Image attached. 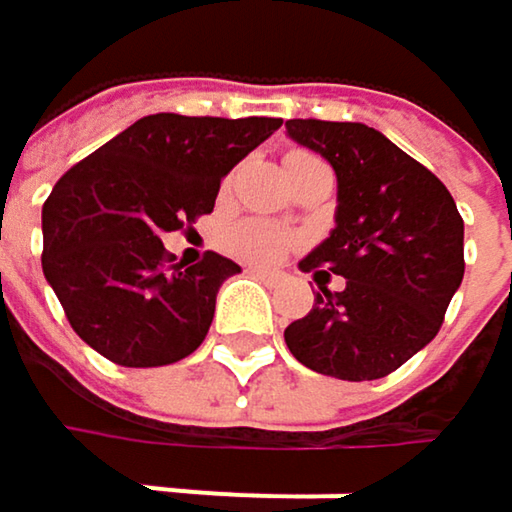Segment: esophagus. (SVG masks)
Returning a JSON list of instances; mask_svg holds the SVG:
<instances>
[{
	"instance_id": "1",
	"label": "esophagus",
	"mask_w": 512,
	"mask_h": 512,
	"mask_svg": "<svg viewBox=\"0 0 512 512\" xmlns=\"http://www.w3.org/2000/svg\"><path fill=\"white\" fill-rule=\"evenodd\" d=\"M252 275H257V278H266V281H269V278H278V272H275V269H263V266H255V269H252Z\"/></svg>"
}]
</instances>
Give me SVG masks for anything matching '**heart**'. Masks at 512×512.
<instances>
[{
  "mask_svg": "<svg viewBox=\"0 0 512 512\" xmlns=\"http://www.w3.org/2000/svg\"><path fill=\"white\" fill-rule=\"evenodd\" d=\"M287 246H290V234L266 219H243L228 231V249L255 263H269L281 257Z\"/></svg>",
  "mask_w": 512,
  "mask_h": 512,
  "instance_id": "b5f03b06",
  "label": "heart"
}]
</instances>
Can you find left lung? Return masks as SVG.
<instances>
[{
    "label": "left lung",
    "instance_id": "1",
    "mask_svg": "<svg viewBox=\"0 0 512 512\" xmlns=\"http://www.w3.org/2000/svg\"><path fill=\"white\" fill-rule=\"evenodd\" d=\"M287 136L320 154L338 177L332 234L299 266L314 272V308L284 329L305 367L382 379L424 350L460 290L462 216L445 183L379 130L353 121H287ZM344 274V291L319 275Z\"/></svg>",
    "mask_w": 512,
    "mask_h": 512
}]
</instances>
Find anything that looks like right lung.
<instances>
[{"label": "right lung", "instance_id": "right-lung-1", "mask_svg": "<svg viewBox=\"0 0 512 512\" xmlns=\"http://www.w3.org/2000/svg\"><path fill=\"white\" fill-rule=\"evenodd\" d=\"M281 118H139L76 162L44 204V275L73 332L121 367L192 356L216 293L240 266L207 252L174 263L162 234L210 213L222 177Z\"/></svg>", "mask_w": 512, "mask_h": 512}]
</instances>
